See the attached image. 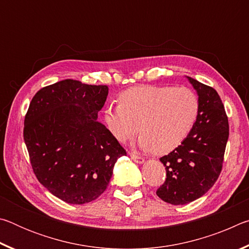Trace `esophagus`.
Segmentation results:
<instances>
[{
  "label": "esophagus",
  "mask_w": 249,
  "mask_h": 249,
  "mask_svg": "<svg viewBox=\"0 0 249 249\" xmlns=\"http://www.w3.org/2000/svg\"><path fill=\"white\" fill-rule=\"evenodd\" d=\"M130 158H132L135 162H137V163H142L145 161V159L142 157V156H138L137 154H135V153H130Z\"/></svg>",
  "instance_id": "obj_1"
}]
</instances>
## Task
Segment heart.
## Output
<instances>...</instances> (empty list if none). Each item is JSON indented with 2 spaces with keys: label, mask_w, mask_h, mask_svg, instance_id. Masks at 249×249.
I'll return each instance as SVG.
<instances>
[{
  "label": "heart",
  "mask_w": 249,
  "mask_h": 249,
  "mask_svg": "<svg viewBox=\"0 0 249 249\" xmlns=\"http://www.w3.org/2000/svg\"><path fill=\"white\" fill-rule=\"evenodd\" d=\"M120 104H109L104 120L120 142H126L140 132L142 149L165 155L185 141L199 115V100L185 87L142 84L120 94Z\"/></svg>",
  "instance_id": "heart-1"
}]
</instances>
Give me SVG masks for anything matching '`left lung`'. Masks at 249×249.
Returning a JSON list of instances; mask_svg holds the SVG:
<instances>
[{"mask_svg":"<svg viewBox=\"0 0 249 249\" xmlns=\"http://www.w3.org/2000/svg\"><path fill=\"white\" fill-rule=\"evenodd\" d=\"M199 95V115L185 141L160 161L167 178L157 189L162 201L182 205L205 195L220 176L229 140V119L212 87L188 77Z\"/></svg>","mask_w":249,"mask_h":249,"instance_id":"8db88e82","label":"left lung"}]
</instances>
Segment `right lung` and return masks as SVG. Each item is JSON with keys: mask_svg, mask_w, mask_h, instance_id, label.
Returning <instances> with one entry per match:
<instances>
[{"mask_svg": "<svg viewBox=\"0 0 249 249\" xmlns=\"http://www.w3.org/2000/svg\"><path fill=\"white\" fill-rule=\"evenodd\" d=\"M107 86L66 79L34 95L24 121V141L34 174L54 196L84 204L105 191L117 159L126 155L98 122Z\"/></svg>", "mask_w": 249, "mask_h": 249, "instance_id": "right-lung-1", "label": "right lung"}]
</instances>
